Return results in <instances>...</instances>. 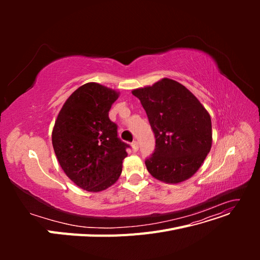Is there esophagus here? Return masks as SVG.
I'll list each match as a JSON object with an SVG mask.
<instances>
[{"label":"esophagus","instance_id":"esophagus-1","mask_svg":"<svg viewBox=\"0 0 260 260\" xmlns=\"http://www.w3.org/2000/svg\"><path fill=\"white\" fill-rule=\"evenodd\" d=\"M131 147H132V151L133 152H137L138 151V149H139V144H138L137 141H133L132 144H131Z\"/></svg>","mask_w":260,"mask_h":260}]
</instances>
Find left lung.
Segmentation results:
<instances>
[{"label": "left lung", "instance_id": "obj_1", "mask_svg": "<svg viewBox=\"0 0 260 260\" xmlns=\"http://www.w3.org/2000/svg\"><path fill=\"white\" fill-rule=\"evenodd\" d=\"M132 94L145 109L156 139L155 151L145 160L149 174L171 184L191 178L211 148L206 108L184 85L168 78Z\"/></svg>", "mask_w": 260, "mask_h": 260}]
</instances>
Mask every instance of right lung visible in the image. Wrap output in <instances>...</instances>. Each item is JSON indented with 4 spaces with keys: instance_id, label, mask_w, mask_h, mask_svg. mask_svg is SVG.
<instances>
[{
    "instance_id": "right-lung-1",
    "label": "right lung",
    "mask_w": 260,
    "mask_h": 260,
    "mask_svg": "<svg viewBox=\"0 0 260 260\" xmlns=\"http://www.w3.org/2000/svg\"><path fill=\"white\" fill-rule=\"evenodd\" d=\"M119 92L96 82L78 88L58 113L52 132L55 155L66 176L88 192L104 191L119 179L127 143L118 138L108 112Z\"/></svg>"
}]
</instances>
